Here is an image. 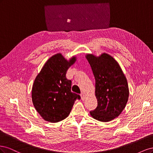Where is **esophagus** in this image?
I'll return each mask as SVG.
<instances>
[{"mask_svg": "<svg viewBox=\"0 0 153 153\" xmlns=\"http://www.w3.org/2000/svg\"><path fill=\"white\" fill-rule=\"evenodd\" d=\"M80 96H81V98H82V100H85V94H84V92H82Z\"/></svg>", "mask_w": 153, "mask_h": 153, "instance_id": "34e87169", "label": "esophagus"}]
</instances>
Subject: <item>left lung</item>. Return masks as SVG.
<instances>
[{
	"label": "left lung",
	"instance_id": "8db88e82",
	"mask_svg": "<svg viewBox=\"0 0 153 153\" xmlns=\"http://www.w3.org/2000/svg\"><path fill=\"white\" fill-rule=\"evenodd\" d=\"M95 78V95L98 106L90 112L94 119L108 122L118 117L128 100L129 89L126 76L117 62L110 55L85 56Z\"/></svg>",
	"mask_w": 153,
	"mask_h": 153
}]
</instances>
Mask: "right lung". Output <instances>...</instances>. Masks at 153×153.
<instances>
[{"instance_id": "1", "label": "right lung", "mask_w": 153, "mask_h": 153, "mask_svg": "<svg viewBox=\"0 0 153 153\" xmlns=\"http://www.w3.org/2000/svg\"><path fill=\"white\" fill-rule=\"evenodd\" d=\"M76 57L69 61L61 53L51 57L36 76L32 89V100L37 112L45 121L57 123L66 119L75 101L80 96L72 92L71 80L66 72L75 63Z\"/></svg>"}]
</instances>
